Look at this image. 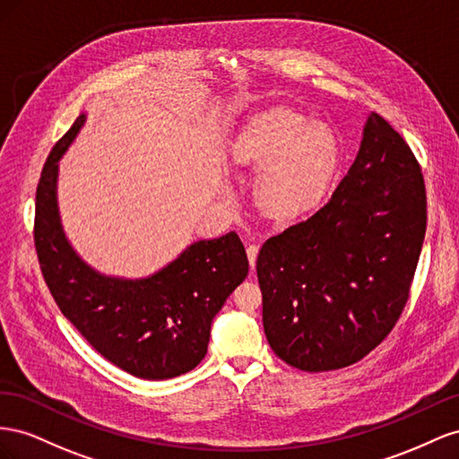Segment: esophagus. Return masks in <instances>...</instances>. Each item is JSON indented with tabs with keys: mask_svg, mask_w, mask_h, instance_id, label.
<instances>
[{
	"mask_svg": "<svg viewBox=\"0 0 459 459\" xmlns=\"http://www.w3.org/2000/svg\"><path fill=\"white\" fill-rule=\"evenodd\" d=\"M246 254H247V261H250V267L254 271L255 269V259H257V254H259V246L250 244L246 247Z\"/></svg>",
	"mask_w": 459,
	"mask_h": 459,
	"instance_id": "1",
	"label": "esophagus"
}]
</instances>
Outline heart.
<instances>
[{"instance_id": "b5f03b06", "label": "heart", "mask_w": 459, "mask_h": 459, "mask_svg": "<svg viewBox=\"0 0 459 459\" xmlns=\"http://www.w3.org/2000/svg\"><path fill=\"white\" fill-rule=\"evenodd\" d=\"M230 163L262 167L254 195L269 217L290 219L316 202L338 163V140L323 123L288 109L254 117L230 146Z\"/></svg>"}]
</instances>
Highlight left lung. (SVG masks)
Masks as SVG:
<instances>
[{
  "instance_id": "1",
  "label": "left lung",
  "mask_w": 459,
  "mask_h": 459,
  "mask_svg": "<svg viewBox=\"0 0 459 459\" xmlns=\"http://www.w3.org/2000/svg\"><path fill=\"white\" fill-rule=\"evenodd\" d=\"M425 229L421 167L371 113L331 200L261 246L255 269L273 351L309 373L368 356L408 302Z\"/></svg>"
}]
</instances>
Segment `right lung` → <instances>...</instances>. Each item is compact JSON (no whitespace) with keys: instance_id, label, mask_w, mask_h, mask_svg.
I'll use <instances>...</instances> for the list:
<instances>
[{"instance_id":"obj_1","label":"right lung","mask_w":459,"mask_h":459,"mask_svg":"<svg viewBox=\"0 0 459 459\" xmlns=\"http://www.w3.org/2000/svg\"><path fill=\"white\" fill-rule=\"evenodd\" d=\"M86 123L82 113L51 150L36 190L34 244L61 313L96 351L148 381L192 371L207 353L213 317L246 277L237 232L198 240L143 279L109 277L76 254L57 205L59 160Z\"/></svg>"}]
</instances>
